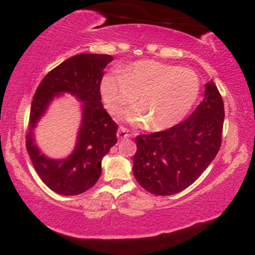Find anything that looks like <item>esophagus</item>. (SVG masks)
<instances>
[{
    "instance_id": "1",
    "label": "esophagus",
    "mask_w": 255,
    "mask_h": 255,
    "mask_svg": "<svg viewBox=\"0 0 255 255\" xmlns=\"http://www.w3.org/2000/svg\"><path fill=\"white\" fill-rule=\"evenodd\" d=\"M129 136V133H128V130L126 129L125 127H120L119 128V130H118V137L120 140H122V139H126V137H128Z\"/></svg>"
}]
</instances>
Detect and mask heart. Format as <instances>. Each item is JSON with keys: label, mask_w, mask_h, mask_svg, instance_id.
<instances>
[{"label": "heart", "mask_w": 255, "mask_h": 255, "mask_svg": "<svg viewBox=\"0 0 255 255\" xmlns=\"http://www.w3.org/2000/svg\"><path fill=\"white\" fill-rule=\"evenodd\" d=\"M201 91L198 74L189 68L153 60L137 61L125 74H107L101 92L107 109L118 116L135 102L128 118L150 130L174 127L191 113Z\"/></svg>", "instance_id": "b5f03b06"}]
</instances>
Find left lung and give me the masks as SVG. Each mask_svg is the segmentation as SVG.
I'll list each match as a JSON object with an SVG mask.
<instances>
[{"instance_id":"1","label":"left lung","mask_w":255,"mask_h":255,"mask_svg":"<svg viewBox=\"0 0 255 255\" xmlns=\"http://www.w3.org/2000/svg\"><path fill=\"white\" fill-rule=\"evenodd\" d=\"M224 104L213 81L205 85V98L184 121L135 137L133 174L142 188L156 195H172L203 174L222 144Z\"/></svg>"}]
</instances>
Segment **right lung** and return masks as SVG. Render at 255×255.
I'll return each instance as SVG.
<instances>
[{"mask_svg":"<svg viewBox=\"0 0 255 255\" xmlns=\"http://www.w3.org/2000/svg\"><path fill=\"white\" fill-rule=\"evenodd\" d=\"M113 60L110 55H75L49 72L34 93L26 147L40 180L57 194L78 195L90 189L101 176L102 159L118 142V125L101 102L103 71ZM64 92L83 102V121L73 153L63 160H51L40 153L33 129L52 99Z\"/></svg>","mask_w":255,"mask_h":255,"instance_id":"1","label":"right lung"}]
</instances>
